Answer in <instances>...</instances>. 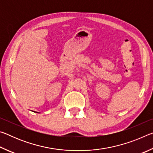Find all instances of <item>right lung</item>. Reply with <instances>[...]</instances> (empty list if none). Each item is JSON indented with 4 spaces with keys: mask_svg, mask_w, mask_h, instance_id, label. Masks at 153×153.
Instances as JSON below:
<instances>
[{
    "mask_svg": "<svg viewBox=\"0 0 153 153\" xmlns=\"http://www.w3.org/2000/svg\"><path fill=\"white\" fill-rule=\"evenodd\" d=\"M36 113H37V112H36Z\"/></svg>",
    "mask_w": 153,
    "mask_h": 153,
    "instance_id": "obj_1",
    "label": "right lung"
}]
</instances>
